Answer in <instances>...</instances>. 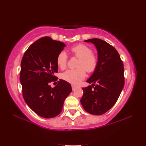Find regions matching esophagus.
Instances as JSON below:
<instances>
[{
	"instance_id": "esophagus-1",
	"label": "esophagus",
	"mask_w": 146,
	"mask_h": 146,
	"mask_svg": "<svg viewBox=\"0 0 146 146\" xmlns=\"http://www.w3.org/2000/svg\"><path fill=\"white\" fill-rule=\"evenodd\" d=\"M71 87H72L73 90H75V88H76V86L74 85H71Z\"/></svg>"
}]
</instances>
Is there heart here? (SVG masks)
<instances>
[{
	"mask_svg": "<svg viewBox=\"0 0 146 146\" xmlns=\"http://www.w3.org/2000/svg\"><path fill=\"white\" fill-rule=\"evenodd\" d=\"M74 56L79 58L77 67L75 70H68L62 74L61 78L65 81L72 84H78L86 76V70L89 73L93 72L97 68L98 59L93 53L92 49L85 44H80L73 46L71 49ZM68 56L66 52L61 51L57 56L56 63L61 70L67 66Z\"/></svg>",
	"mask_w": 146,
	"mask_h": 146,
	"instance_id": "obj_1",
	"label": "heart"
}]
</instances>
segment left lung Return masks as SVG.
<instances>
[{"label": "left lung", "mask_w": 146, "mask_h": 146, "mask_svg": "<svg viewBox=\"0 0 146 146\" xmlns=\"http://www.w3.org/2000/svg\"><path fill=\"white\" fill-rule=\"evenodd\" d=\"M85 42L95 45L98 52V63L94 73L86 80L92 83V86L82 88L83 95L80 102L89 113L102 115L116 103L124 86L123 62L115 48L105 41L94 38ZM96 82L97 85H94Z\"/></svg>", "instance_id": "left-lung-1"}]
</instances>
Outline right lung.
Returning a JSON list of instances; mask_svg holds the SVG:
<instances>
[{"mask_svg":"<svg viewBox=\"0 0 146 146\" xmlns=\"http://www.w3.org/2000/svg\"><path fill=\"white\" fill-rule=\"evenodd\" d=\"M65 47L63 42L43 37L31 45L21 64L20 82L26 104L43 118H52L61 113L64 100L72 91L69 83L60 80L51 88L58 73L56 58Z\"/></svg>","mask_w":146,"mask_h":146,"instance_id":"1","label":"right lung"}]
</instances>
